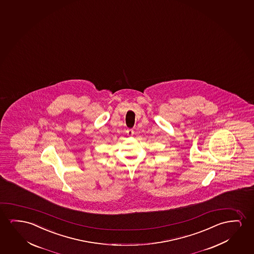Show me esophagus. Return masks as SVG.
I'll return each mask as SVG.
<instances>
[{
    "label": "esophagus",
    "mask_w": 254,
    "mask_h": 254,
    "mask_svg": "<svg viewBox=\"0 0 254 254\" xmlns=\"http://www.w3.org/2000/svg\"><path fill=\"white\" fill-rule=\"evenodd\" d=\"M126 132L128 134V136H132L133 134H134V131H133L132 129H128L126 130Z\"/></svg>",
    "instance_id": "1"
}]
</instances>
